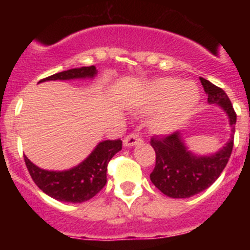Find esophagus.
<instances>
[{
	"mask_svg": "<svg viewBox=\"0 0 250 250\" xmlns=\"http://www.w3.org/2000/svg\"><path fill=\"white\" fill-rule=\"evenodd\" d=\"M140 141H141L140 136L136 135V134H131V135L126 136V138L124 139V146H126V147L135 146V145H138Z\"/></svg>",
	"mask_w": 250,
	"mask_h": 250,
	"instance_id": "obj_1",
	"label": "esophagus"
}]
</instances>
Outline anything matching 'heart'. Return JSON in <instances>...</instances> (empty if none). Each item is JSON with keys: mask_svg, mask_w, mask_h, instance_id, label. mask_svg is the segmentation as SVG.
<instances>
[{"mask_svg": "<svg viewBox=\"0 0 250 250\" xmlns=\"http://www.w3.org/2000/svg\"><path fill=\"white\" fill-rule=\"evenodd\" d=\"M149 109L157 110L152 126L161 134L173 132L190 115L199 103L200 92L191 81L182 83L175 77H161L151 81L146 90Z\"/></svg>", "mask_w": 250, "mask_h": 250, "instance_id": "b5f03b06", "label": "heart"}]
</instances>
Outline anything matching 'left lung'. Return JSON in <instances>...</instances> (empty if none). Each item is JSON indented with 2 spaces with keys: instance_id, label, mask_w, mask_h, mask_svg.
<instances>
[{
  "instance_id": "1",
  "label": "left lung",
  "mask_w": 250,
  "mask_h": 250,
  "mask_svg": "<svg viewBox=\"0 0 250 250\" xmlns=\"http://www.w3.org/2000/svg\"><path fill=\"white\" fill-rule=\"evenodd\" d=\"M200 83L208 95V104L216 105L228 116L230 139L218 151L200 155L189 150L183 132L178 131L165 138H152L150 144L155 150L156 163L150 180L170 198H190L208 189L227 167L233 150L237 115L228 95L203 77H200Z\"/></svg>"
}]
</instances>
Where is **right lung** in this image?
<instances>
[{"mask_svg": "<svg viewBox=\"0 0 250 250\" xmlns=\"http://www.w3.org/2000/svg\"><path fill=\"white\" fill-rule=\"evenodd\" d=\"M98 75L95 66L70 68L42 81L92 80ZM121 140L100 141L80 164L66 170H46L35 165L27 156L25 163L37 187L48 196L63 203H83L94 198L105 187L107 164L121 150Z\"/></svg>", "mask_w": 250, "mask_h": 250, "instance_id": "add662e5", "label": "right lung"}]
</instances>
